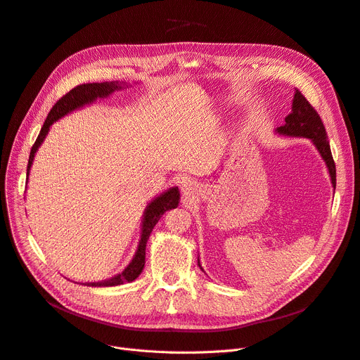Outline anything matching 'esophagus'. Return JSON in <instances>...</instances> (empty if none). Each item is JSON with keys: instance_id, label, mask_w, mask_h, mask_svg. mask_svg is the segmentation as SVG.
Returning a JSON list of instances; mask_svg holds the SVG:
<instances>
[{"instance_id": "1", "label": "esophagus", "mask_w": 360, "mask_h": 360, "mask_svg": "<svg viewBox=\"0 0 360 360\" xmlns=\"http://www.w3.org/2000/svg\"><path fill=\"white\" fill-rule=\"evenodd\" d=\"M189 191H191V184H189V186H187V184H186V186H184V192L187 193V192H189Z\"/></svg>"}]
</instances>
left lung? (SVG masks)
<instances>
[{"label":"left lung","mask_w":360,"mask_h":360,"mask_svg":"<svg viewBox=\"0 0 360 360\" xmlns=\"http://www.w3.org/2000/svg\"><path fill=\"white\" fill-rule=\"evenodd\" d=\"M284 120L285 124L278 127L277 131L285 136H296V138L311 139L315 143L316 149L319 150L325 164H327L333 186L335 187V164L331 155L327 131H325V126L319 114L299 89H296L295 92L292 112H290Z\"/></svg>","instance_id":"obj_1"}]
</instances>
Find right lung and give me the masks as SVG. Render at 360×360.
<instances>
[{"label": "right lung", "instance_id": "add662e5", "mask_svg": "<svg viewBox=\"0 0 360 360\" xmlns=\"http://www.w3.org/2000/svg\"><path fill=\"white\" fill-rule=\"evenodd\" d=\"M115 89H122V84L118 82H102V83H83L79 84V86L73 88L72 91H68L65 95H63L54 107L51 108L48 112V117L45 120V123L38 134L37 142L33 143L30 149V155H29V162H27V176H29V169L33 162V157L44 142L45 136L48 134V130L54 122H57L58 118L64 117L67 112H70L76 108L83 107L84 104H89V102H94L96 98H105L111 95ZM180 199L179 193V187H173V189L167 191L165 193L160 195L157 199H153L145 210L143 215V222H142V236H141V242L138 246V252H136L133 261L129 264V266L118 276L101 281V283H88V285L92 287H111V285H120L124 283H130L139 277V274L142 272L145 266V250H146V242L152 233V229L155 227L158 219L162 217V214L168 210L177 208Z\"/></svg>", "mask_w": 360, "mask_h": 360}]
</instances>
